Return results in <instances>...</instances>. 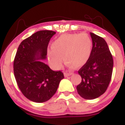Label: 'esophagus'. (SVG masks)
<instances>
[{
	"instance_id": "obj_1",
	"label": "esophagus",
	"mask_w": 125,
	"mask_h": 125,
	"mask_svg": "<svg viewBox=\"0 0 125 125\" xmlns=\"http://www.w3.org/2000/svg\"><path fill=\"white\" fill-rule=\"evenodd\" d=\"M71 74H72V73H64V75H65V77H68V76H69V75H71Z\"/></svg>"
}]
</instances>
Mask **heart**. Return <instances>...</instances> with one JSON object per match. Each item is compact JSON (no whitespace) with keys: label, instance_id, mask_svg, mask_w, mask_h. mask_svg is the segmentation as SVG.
I'll return each instance as SVG.
<instances>
[{"label":"heart","instance_id":"1","mask_svg":"<svg viewBox=\"0 0 125 125\" xmlns=\"http://www.w3.org/2000/svg\"><path fill=\"white\" fill-rule=\"evenodd\" d=\"M52 49L48 51L51 63L56 68L65 62L75 68L82 66L90 57L92 41L86 33L65 34L58 37L52 44Z\"/></svg>","mask_w":125,"mask_h":125}]
</instances>
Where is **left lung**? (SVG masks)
I'll return each instance as SVG.
<instances>
[{
    "label": "left lung",
    "mask_w": 125,
    "mask_h": 125,
    "mask_svg": "<svg viewBox=\"0 0 125 125\" xmlns=\"http://www.w3.org/2000/svg\"><path fill=\"white\" fill-rule=\"evenodd\" d=\"M93 40L91 53L87 62L78 71L82 82L77 86L79 95L92 100L104 94L110 83L113 58L104 39L90 32Z\"/></svg>",
    "instance_id": "8db88e82"
}]
</instances>
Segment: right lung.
<instances>
[{
  "mask_svg": "<svg viewBox=\"0 0 125 125\" xmlns=\"http://www.w3.org/2000/svg\"><path fill=\"white\" fill-rule=\"evenodd\" d=\"M56 32L42 30L23 40L14 60V74L17 85L28 99L36 103L50 100L64 78L60 71H54L41 60L45 59L51 37Z\"/></svg>",
  "mask_w": 125,
  "mask_h": 125,
  "instance_id": "add662e5",
  "label": "right lung"
}]
</instances>
